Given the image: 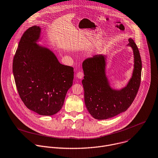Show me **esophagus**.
<instances>
[{
    "label": "esophagus",
    "mask_w": 158,
    "mask_h": 158,
    "mask_svg": "<svg viewBox=\"0 0 158 158\" xmlns=\"http://www.w3.org/2000/svg\"><path fill=\"white\" fill-rule=\"evenodd\" d=\"M84 77V73L82 71H79L77 73V77L79 79H82Z\"/></svg>",
    "instance_id": "34e87169"
}]
</instances>
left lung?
<instances>
[{"label": "left lung", "mask_w": 158, "mask_h": 158, "mask_svg": "<svg viewBox=\"0 0 158 158\" xmlns=\"http://www.w3.org/2000/svg\"><path fill=\"white\" fill-rule=\"evenodd\" d=\"M129 42L134 54V70L127 85L120 90L112 89L109 85L105 71L104 56L95 55L83 62L84 77L82 83L85 104L95 119H108L126 111L136 97L141 83L142 63L136 44L131 38Z\"/></svg>", "instance_id": "obj_1"}]
</instances>
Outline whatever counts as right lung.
Wrapping results in <instances>:
<instances>
[{"instance_id":"add662e5","label":"right lung","mask_w":158,"mask_h":158,"mask_svg":"<svg viewBox=\"0 0 158 158\" xmlns=\"http://www.w3.org/2000/svg\"><path fill=\"white\" fill-rule=\"evenodd\" d=\"M41 28L33 26L23 34L13 60V74L20 98L41 115L58 112L73 85L74 68L61 64L49 49L36 43Z\"/></svg>"}]
</instances>
